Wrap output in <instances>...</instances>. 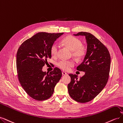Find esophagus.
<instances>
[{
  "instance_id": "esophagus-1",
  "label": "esophagus",
  "mask_w": 123,
  "mask_h": 123,
  "mask_svg": "<svg viewBox=\"0 0 123 123\" xmlns=\"http://www.w3.org/2000/svg\"><path fill=\"white\" fill-rule=\"evenodd\" d=\"M67 74V73L66 72H64V71H62V75H66Z\"/></svg>"
}]
</instances>
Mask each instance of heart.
Returning a JSON list of instances; mask_svg holds the SVG:
<instances>
[{"instance_id": "1", "label": "heart", "mask_w": 123, "mask_h": 123, "mask_svg": "<svg viewBox=\"0 0 123 123\" xmlns=\"http://www.w3.org/2000/svg\"><path fill=\"white\" fill-rule=\"evenodd\" d=\"M62 43L65 46L73 51V54L77 58H80L85 55V51L82 46L81 41L75 37L68 36L66 37L62 40ZM59 49V46L57 43H54L52 45L50 49V52L53 56H56L57 55ZM74 65L73 61L62 60L57 63V66L63 70L67 71Z\"/></svg>"}]
</instances>
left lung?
<instances>
[{
    "instance_id": "left-lung-1",
    "label": "left lung",
    "mask_w": 123,
    "mask_h": 123,
    "mask_svg": "<svg viewBox=\"0 0 123 123\" xmlns=\"http://www.w3.org/2000/svg\"><path fill=\"white\" fill-rule=\"evenodd\" d=\"M74 36H84L87 43L86 54L83 62L76 68L85 75L78 80L70 74L68 85L70 96L77 102L85 103L95 98L105 87L109 77L111 58L108 50L90 33L80 32Z\"/></svg>"
}]
</instances>
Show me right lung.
I'll return each mask as SVG.
<instances>
[{
    "label": "right lung",
    "instance_id": "add662e5",
    "mask_svg": "<svg viewBox=\"0 0 123 123\" xmlns=\"http://www.w3.org/2000/svg\"><path fill=\"white\" fill-rule=\"evenodd\" d=\"M64 33L39 32L21 44L16 54L18 80L26 93L33 99L44 100L52 95L56 85L62 75L61 70L55 68L47 74L42 70L55 41Z\"/></svg>",
    "mask_w": 123,
    "mask_h": 123
}]
</instances>
